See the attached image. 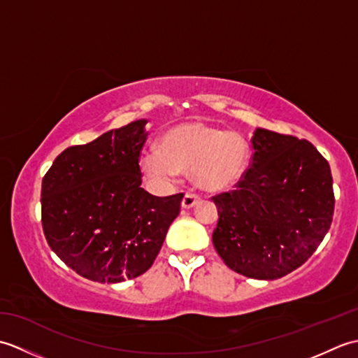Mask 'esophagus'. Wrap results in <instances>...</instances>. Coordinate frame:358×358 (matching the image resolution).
<instances>
[{
	"mask_svg": "<svg viewBox=\"0 0 358 358\" xmlns=\"http://www.w3.org/2000/svg\"><path fill=\"white\" fill-rule=\"evenodd\" d=\"M200 196L194 194V192H187L185 196H183V201H181V206H183L185 209H191L194 208L196 203H199Z\"/></svg>",
	"mask_w": 358,
	"mask_h": 358,
	"instance_id": "1",
	"label": "esophagus"
}]
</instances>
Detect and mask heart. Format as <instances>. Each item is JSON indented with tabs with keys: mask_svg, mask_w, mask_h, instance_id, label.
<instances>
[{
	"mask_svg": "<svg viewBox=\"0 0 358 358\" xmlns=\"http://www.w3.org/2000/svg\"><path fill=\"white\" fill-rule=\"evenodd\" d=\"M248 144L241 135L192 121L169 129L141 157V169L159 180L192 171L195 183L206 191H224L241 178L248 164Z\"/></svg>",
	"mask_w": 358,
	"mask_h": 358,
	"instance_id": "b5f03b06",
	"label": "heart"
}]
</instances>
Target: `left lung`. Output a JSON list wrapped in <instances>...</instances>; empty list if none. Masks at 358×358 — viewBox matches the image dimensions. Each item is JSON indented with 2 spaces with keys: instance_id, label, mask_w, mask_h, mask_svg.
<instances>
[{
  "instance_id": "8db88e82",
  "label": "left lung",
  "mask_w": 358,
  "mask_h": 358,
  "mask_svg": "<svg viewBox=\"0 0 358 358\" xmlns=\"http://www.w3.org/2000/svg\"><path fill=\"white\" fill-rule=\"evenodd\" d=\"M218 223L212 243L227 268L275 280L305 263L329 231V163L308 140L257 129L248 171L234 191L212 196Z\"/></svg>"
}]
</instances>
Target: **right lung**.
I'll return each instance as SVG.
<instances>
[{"instance_id":"1","label":"right lung","mask_w":358,"mask_h":358,"mask_svg":"<svg viewBox=\"0 0 358 358\" xmlns=\"http://www.w3.org/2000/svg\"><path fill=\"white\" fill-rule=\"evenodd\" d=\"M146 120L59 154L41 186V223L50 249L81 277L120 283L146 272L180 214L185 194L141 187Z\"/></svg>"}]
</instances>
